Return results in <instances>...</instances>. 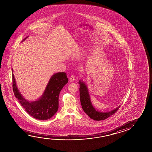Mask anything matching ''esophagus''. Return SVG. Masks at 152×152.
<instances>
[{"label":"esophagus","instance_id":"esophagus-1","mask_svg":"<svg viewBox=\"0 0 152 152\" xmlns=\"http://www.w3.org/2000/svg\"><path fill=\"white\" fill-rule=\"evenodd\" d=\"M69 80L70 81H74L75 80V76L74 75L70 76L69 77Z\"/></svg>","mask_w":152,"mask_h":152}]
</instances>
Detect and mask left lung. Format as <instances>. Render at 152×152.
<instances>
[{
  "label": "left lung",
  "mask_w": 152,
  "mask_h": 152,
  "mask_svg": "<svg viewBox=\"0 0 152 152\" xmlns=\"http://www.w3.org/2000/svg\"><path fill=\"white\" fill-rule=\"evenodd\" d=\"M78 83L80 84V100L83 110L92 119L96 121L106 119L108 117L113 115L119 109L120 107V105L116 109L113 110L110 112H99V111L96 110L92 105L87 86L84 83L82 82V80H80Z\"/></svg>",
  "instance_id": "left-lung-1"
}]
</instances>
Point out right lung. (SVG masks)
<instances>
[{"mask_svg": "<svg viewBox=\"0 0 152 152\" xmlns=\"http://www.w3.org/2000/svg\"><path fill=\"white\" fill-rule=\"evenodd\" d=\"M28 37H25L22 41ZM12 80L13 92L20 105L31 117L41 120L49 119L57 112L60 91L68 82L65 72L55 74L49 80L42 96L37 101L29 102L25 100L18 89L13 73Z\"/></svg>", "mask_w": 152, "mask_h": 152, "instance_id": "1", "label": "right lung"}]
</instances>
